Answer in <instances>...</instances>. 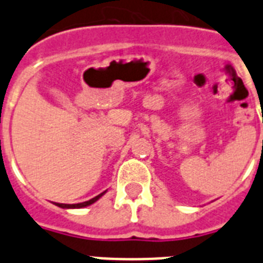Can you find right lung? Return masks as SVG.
Here are the masks:
<instances>
[{
  "label": "right lung",
  "mask_w": 263,
  "mask_h": 263,
  "mask_svg": "<svg viewBox=\"0 0 263 263\" xmlns=\"http://www.w3.org/2000/svg\"><path fill=\"white\" fill-rule=\"evenodd\" d=\"M106 191H104V192H101V194L100 195H97V196H95L93 199H90V200H88V201H84V203H79V204H62V203H53L55 204V205H58V206H60V208H64V210H75V208H84V206H88V205H90V204H93V203H96L97 200H99L100 197L103 196L104 194H105Z\"/></svg>",
  "instance_id": "obj_1"
}]
</instances>
